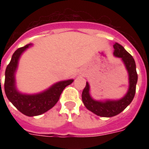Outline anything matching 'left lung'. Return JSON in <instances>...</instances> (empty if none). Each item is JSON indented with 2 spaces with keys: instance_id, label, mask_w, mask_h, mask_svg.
Masks as SVG:
<instances>
[{
  "instance_id": "left-lung-1",
  "label": "left lung",
  "mask_w": 149,
  "mask_h": 149,
  "mask_svg": "<svg viewBox=\"0 0 149 149\" xmlns=\"http://www.w3.org/2000/svg\"><path fill=\"white\" fill-rule=\"evenodd\" d=\"M113 55L122 59L129 76V88L126 95L119 100H107L105 102L97 101L92 99L90 95V86L86 83V86L82 93V100L89 111L95 114L104 118H111L118 115L122 112L134 99L136 84L138 81V74L136 71V65L134 58L130 55L122 45L118 43L113 45Z\"/></svg>"
}]
</instances>
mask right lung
Returning a JSON list of instances; mask_svg holds the SVG:
<instances>
[{"label":"right lung","instance_id":"obj_1","mask_svg":"<svg viewBox=\"0 0 149 149\" xmlns=\"http://www.w3.org/2000/svg\"><path fill=\"white\" fill-rule=\"evenodd\" d=\"M31 44L17 49L14 52L10 62L5 70L4 91L8 99L23 114L29 117L40 115L49 111L58 102L65 86L73 82V79L58 82L47 91L35 95H27L19 93L15 88V72L22 53Z\"/></svg>","mask_w":149,"mask_h":149}]
</instances>
